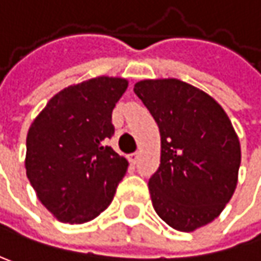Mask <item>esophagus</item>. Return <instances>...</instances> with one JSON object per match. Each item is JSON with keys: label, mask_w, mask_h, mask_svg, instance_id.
I'll use <instances>...</instances> for the list:
<instances>
[{"label": "esophagus", "mask_w": 261, "mask_h": 261, "mask_svg": "<svg viewBox=\"0 0 261 261\" xmlns=\"http://www.w3.org/2000/svg\"><path fill=\"white\" fill-rule=\"evenodd\" d=\"M138 158H140V154H138V153H132V154H129V156H127L129 162H132V163H137Z\"/></svg>", "instance_id": "obj_1"}]
</instances>
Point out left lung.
I'll return each mask as SVG.
<instances>
[{
    "label": "left lung",
    "mask_w": 261,
    "mask_h": 261,
    "mask_svg": "<svg viewBox=\"0 0 261 261\" xmlns=\"http://www.w3.org/2000/svg\"><path fill=\"white\" fill-rule=\"evenodd\" d=\"M134 92L160 130V166L148 181L153 208L193 232L217 218L238 184L241 145L220 103L177 79L142 80Z\"/></svg>",
    "instance_id": "obj_1"
}]
</instances>
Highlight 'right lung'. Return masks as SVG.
I'll list each match as a JSON object with an SVG mask.
<instances>
[{
    "instance_id": "add662e5",
    "label": "right lung",
    "mask_w": 261,
    "mask_h": 261,
    "mask_svg": "<svg viewBox=\"0 0 261 261\" xmlns=\"http://www.w3.org/2000/svg\"><path fill=\"white\" fill-rule=\"evenodd\" d=\"M127 80L96 77L55 95L27 137V177L40 202L59 221L80 224L111 203L127 160L107 140L111 114Z\"/></svg>"
}]
</instances>
